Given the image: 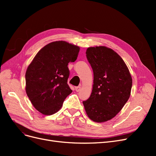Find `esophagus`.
<instances>
[{"label": "esophagus", "mask_w": 156, "mask_h": 156, "mask_svg": "<svg viewBox=\"0 0 156 156\" xmlns=\"http://www.w3.org/2000/svg\"><path fill=\"white\" fill-rule=\"evenodd\" d=\"M81 87H80V86H79V87H75V90H76V92H79L80 90H81Z\"/></svg>", "instance_id": "obj_1"}]
</instances>
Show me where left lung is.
<instances>
[{
    "label": "left lung",
    "instance_id": "1",
    "mask_svg": "<svg viewBox=\"0 0 156 156\" xmlns=\"http://www.w3.org/2000/svg\"><path fill=\"white\" fill-rule=\"evenodd\" d=\"M87 58L94 73L90 98L83 101L88 116L96 122L114 118L130 96L132 79L124 61L116 52L104 46L88 48Z\"/></svg>",
    "mask_w": 156,
    "mask_h": 156
}]
</instances>
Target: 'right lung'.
<instances>
[{
	"instance_id": "right-lung-1",
	"label": "right lung",
	"mask_w": 156,
	"mask_h": 156,
	"mask_svg": "<svg viewBox=\"0 0 156 156\" xmlns=\"http://www.w3.org/2000/svg\"><path fill=\"white\" fill-rule=\"evenodd\" d=\"M79 49L64 41L51 42L36 54L28 67L26 92L33 106L43 115L58 111L72 92L68 84V65L77 60Z\"/></svg>"
}]
</instances>
